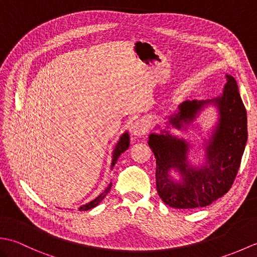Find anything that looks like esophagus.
<instances>
[{
  "instance_id": "1",
  "label": "esophagus",
  "mask_w": 257,
  "mask_h": 257,
  "mask_svg": "<svg viewBox=\"0 0 257 257\" xmlns=\"http://www.w3.org/2000/svg\"><path fill=\"white\" fill-rule=\"evenodd\" d=\"M132 132L135 136L141 137V136L146 135V133L148 132V125H147L143 119H135L132 124Z\"/></svg>"
}]
</instances>
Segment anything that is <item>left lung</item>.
I'll use <instances>...</instances> for the list:
<instances>
[{"label": "left lung", "mask_w": 257, "mask_h": 257, "mask_svg": "<svg viewBox=\"0 0 257 257\" xmlns=\"http://www.w3.org/2000/svg\"><path fill=\"white\" fill-rule=\"evenodd\" d=\"M223 94L211 100H185L169 123L183 128L209 103L219 109V123L206 146L205 166L194 168L188 162L190 145L163 130L151 134L148 145L156 158V184L161 200L174 209H195L210 205L231 189L241 166L247 141V116L236 80L226 75ZM177 168L182 174L180 183L170 178L168 171Z\"/></svg>", "instance_id": "8db88e82"}]
</instances>
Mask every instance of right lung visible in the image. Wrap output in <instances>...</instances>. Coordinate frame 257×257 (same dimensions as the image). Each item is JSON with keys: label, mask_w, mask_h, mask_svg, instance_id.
Segmentation results:
<instances>
[{"label": "right lung", "mask_w": 257, "mask_h": 257, "mask_svg": "<svg viewBox=\"0 0 257 257\" xmlns=\"http://www.w3.org/2000/svg\"><path fill=\"white\" fill-rule=\"evenodd\" d=\"M129 148V135L128 133H124L121 137H120L118 144L116 145V147H114V150H113V154H112V162H111V168H113V166L116 165V162L118 160V158L120 157V155L122 154V152H124L125 150H127ZM110 188H111V183L108 185V188L103 191V192L101 194H99L97 196V198L95 200L90 201L89 203H87L83 206L79 207V211H88L90 209H92V207L97 206L98 204L100 203L101 200L105 198L106 194H108L109 191H110Z\"/></svg>", "instance_id": "right-lung-1"}]
</instances>
